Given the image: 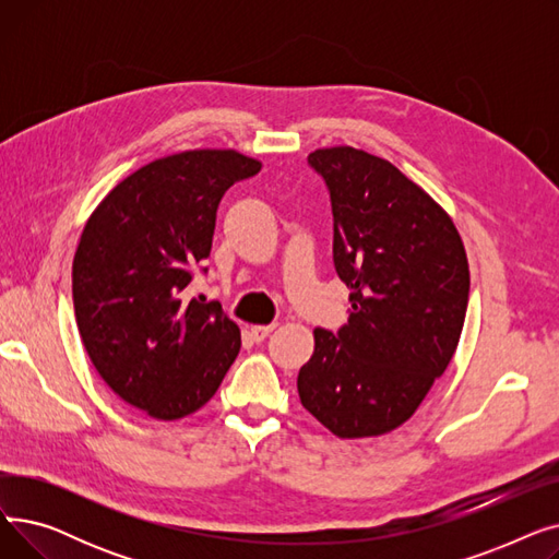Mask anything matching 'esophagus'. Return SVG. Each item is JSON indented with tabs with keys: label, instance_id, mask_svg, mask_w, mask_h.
<instances>
[{
	"label": "esophagus",
	"instance_id": "esophagus-1",
	"mask_svg": "<svg viewBox=\"0 0 559 559\" xmlns=\"http://www.w3.org/2000/svg\"><path fill=\"white\" fill-rule=\"evenodd\" d=\"M274 329H276V324H270V326H251V337H253V342H262Z\"/></svg>",
	"mask_w": 559,
	"mask_h": 559
}]
</instances>
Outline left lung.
<instances>
[{"instance_id": "left-lung-1", "label": "left lung", "mask_w": 559, "mask_h": 559, "mask_svg": "<svg viewBox=\"0 0 559 559\" xmlns=\"http://www.w3.org/2000/svg\"><path fill=\"white\" fill-rule=\"evenodd\" d=\"M333 211V262L348 321L314 331L297 388L344 439L385 435L415 415L449 367L468 304V264L451 217L392 163L354 146L317 150Z\"/></svg>"}]
</instances>
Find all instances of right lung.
I'll use <instances>...</instances> for the list:
<instances>
[{"mask_svg": "<svg viewBox=\"0 0 559 559\" xmlns=\"http://www.w3.org/2000/svg\"><path fill=\"white\" fill-rule=\"evenodd\" d=\"M260 163L197 150L140 167L87 219L72 264L83 346L106 385L163 421L209 403L240 354V329L217 301L188 299L205 274L217 205Z\"/></svg>", "mask_w": 559, "mask_h": 559, "instance_id": "1", "label": "right lung"}]
</instances>
